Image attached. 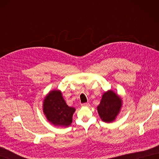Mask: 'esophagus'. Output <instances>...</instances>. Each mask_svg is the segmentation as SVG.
<instances>
[{
	"mask_svg": "<svg viewBox=\"0 0 159 159\" xmlns=\"http://www.w3.org/2000/svg\"><path fill=\"white\" fill-rule=\"evenodd\" d=\"M81 105L83 106V107H89V102H86V103H83V104H82Z\"/></svg>",
	"mask_w": 159,
	"mask_h": 159,
	"instance_id": "esophagus-1",
	"label": "esophagus"
}]
</instances>
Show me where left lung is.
<instances>
[{"mask_svg":"<svg viewBox=\"0 0 159 159\" xmlns=\"http://www.w3.org/2000/svg\"><path fill=\"white\" fill-rule=\"evenodd\" d=\"M121 107V100L112 90L108 91L102 96L98 112L103 121L111 122L116 119Z\"/></svg>","mask_w":159,"mask_h":159,"instance_id":"left-lung-1","label":"left lung"}]
</instances>
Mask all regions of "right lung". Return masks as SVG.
I'll use <instances>...</instances> for the list:
<instances>
[{"mask_svg":"<svg viewBox=\"0 0 159 159\" xmlns=\"http://www.w3.org/2000/svg\"><path fill=\"white\" fill-rule=\"evenodd\" d=\"M43 110L52 124L56 126H68L72 121L75 109L67 105L63 98L61 92L58 90L50 92L43 101Z\"/></svg>","mask_w":159,"mask_h":159,"instance_id":"1","label":"right lung"}]
</instances>
